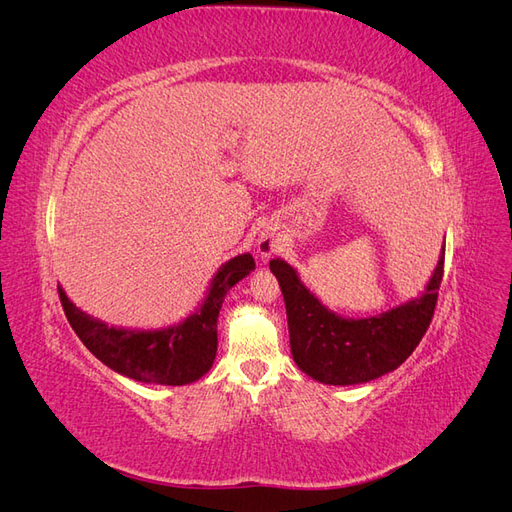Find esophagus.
<instances>
[{
	"label": "esophagus",
	"instance_id": "esophagus-1",
	"mask_svg": "<svg viewBox=\"0 0 512 512\" xmlns=\"http://www.w3.org/2000/svg\"><path fill=\"white\" fill-rule=\"evenodd\" d=\"M280 245H282V239L271 226L260 230V235L256 239V250L262 258H271L277 250H280Z\"/></svg>",
	"mask_w": 512,
	"mask_h": 512
}]
</instances>
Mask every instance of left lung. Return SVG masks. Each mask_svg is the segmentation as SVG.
Masks as SVG:
<instances>
[{
  "mask_svg": "<svg viewBox=\"0 0 512 512\" xmlns=\"http://www.w3.org/2000/svg\"><path fill=\"white\" fill-rule=\"evenodd\" d=\"M269 269L284 294L294 363L316 382L350 386L389 374L421 342L436 309L444 250L418 297L369 318H346L333 312L282 258H273Z\"/></svg>",
  "mask_w": 512,
  "mask_h": 512,
  "instance_id": "obj_1",
  "label": "left lung"
}]
</instances>
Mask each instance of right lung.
I'll list each match as a JSON object with an SVG mask.
<instances>
[{
	"mask_svg": "<svg viewBox=\"0 0 512 512\" xmlns=\"http://www.w3.org/2000/svg\"><path fill=\"white\" fill-rule=\"evenodd\" d=\"M256 269L250 252L226 260L215 271L194 312L160 329L106 324L76 307L59 286L68 322L87 350L117 374L145 384L183 386L203 378L218 354V316L228 290Z\"/></svg>",
	"mask_w": 512,
	"mask_h": 512,
	"instance_id": "add662e5",
	"label": "right lung"
}]
</instances>
